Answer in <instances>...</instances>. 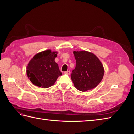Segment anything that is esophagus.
I'll use <instances>...</instances> for the list:
<instances>
[{
	"label": "esophagus",
	"instance_id": "esophagus-1",
	"mask_svg": "<svg viewBox=\"0 0 134 134\" xmlns=\"http://www.w3.org/2000/svg\"><path fill=\"white\" fill-rule=\"evenodd\" d=\"M64 74H66V75H70V71H67L64 72Z\"/></svg>",
	"mask_w": 134,
	"mask_h": 134
}]
</instances>
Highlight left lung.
<instances>
[{
    "label": "left lung",
    "instance_id": "8db88e82",
    "mask_svg": "<svg viewBox=\"0 0 134 134\" xmlns=\"http://www.w3.org/2000/svg\"><path fill=\"white\" fill-rule=\"evenodd\" d=\"M76 66L71 74L75 87L86 92L96 87L102 80L104 68L99 59L92 52L74 51Z\"/></svg>",
    "mask_w": 134,
    "mask_h": 134
}]
</instances>
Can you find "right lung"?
<instances>
[{
    "label": "right lung",
    "instance_id": "add662e5",
    "mask_svg": "<svg viewBox=\"0 0 134 134\" xmlns=\"http://www.w3.org/2000/svg\"><path fill=\"white\" fill-rule=\"evenodd\" d=\"M58 52L50 50L39 52L28 64L27 75L35 86L47 88L54 85L62 75L58 64L55 62Z\"/></svg>",
    "mask_w": 134,
    "mask_h": 134
}]
</instances>
